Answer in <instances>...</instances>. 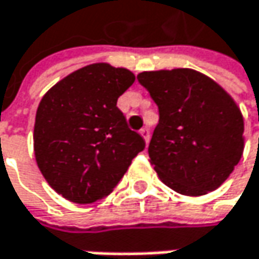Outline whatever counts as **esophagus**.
<instances>
[{
	"label": "esophagus",
	"instance_id": "34e87169",
	"mask_svg": "<svg viewBox=\"0 0 259 259\" xmlns=\"http://www.w3.org/2000/svg\"><path fill=\"white\" fill-rule=\"evenodd\" d=\"M139 133L142 135V138H144L145 142L148 144V141H150V129H148V127H144V129L139 130Z\"/></svg>",
	"mask_w": 259,
	"mask_h": 259
}]
</instances>
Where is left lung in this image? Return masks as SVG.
I'll use <instances>...</instances> for the list:
<instances>
[{
    "mask_svg": "<svg viewBox=\"0 0 259 259\" xmlns=\"http://www.w3.org/2000/svg\"><path fill=\"white\" fill-rule=\"evenodd\" d=\"M158 106L148 147L160 179L184 196L223 185L243 154V115L234 99L207 75L188 68L138 75Z\"/></svg>",
    "mask_w": 259,
    "mask_h": 259,
    "instance_id": "8db88e82",
    "label": "left lung"
}]
</instances>
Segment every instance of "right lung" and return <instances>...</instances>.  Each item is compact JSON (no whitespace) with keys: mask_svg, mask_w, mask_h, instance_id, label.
<instances>
[{"mask_svg":"<svg viewBox=\"0 0 259 259\" xmlns=\"http://www.w3.org/2000/svg\"><path fill=\"white\" fill-rule=\"evenodd\" d=\"M133 82L126 68L92 63L42 96L34 126L35 160L62 197L78 204L104 199L145 148L117 108V99Z\"/></svg>","mask_w":259,"mask_h":259,"instance_id":"add662e5","label":"right lung"}]
</instances>
